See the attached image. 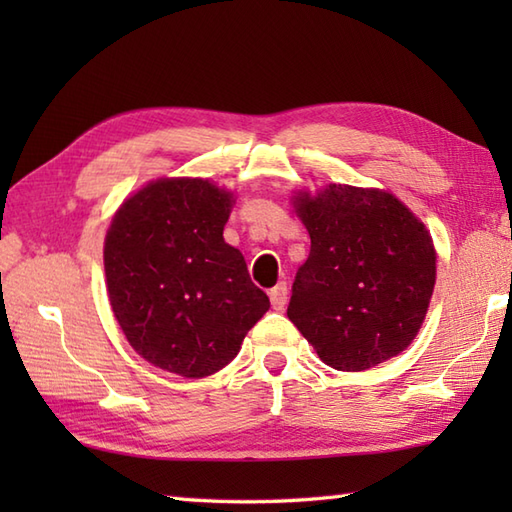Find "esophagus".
Listing matches in <instances>:
<instances>
[{
    "mask_svg": "<svg viewBox=\"0 0 512 512\" xmlns=\"http://www.w3.org/2000/svg\"><path fill=\"white\" fill-rule=\"evenodd\" d=\"M270 297V306H273L275 310H284L286 301H288V286L284 284V281H279V284L268 292Z\"/></svg>",
    "mask_w": 512,
    "mask_h": 512,
    "instance_id": "1",
    "label": "esophagus"
}]
</instances>
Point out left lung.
Here are the masks:
<instances>
[{"label": "left lung", "mask_w": 512, "mask_h": 512, "mask_svg": "<svg viewBox=\"0 0 512 512\" xmlns=\"http://www.w3.org/2000/svg\"><path fill=\"white\" fill-rule=\"evenodd\" d=\"M310 235L288 319L325 365L365 372L405 352L427 317L436 246L394 193L325 184L290 198Z\"/></svg>", "instance_id": "8db88e82"}]
</instances>
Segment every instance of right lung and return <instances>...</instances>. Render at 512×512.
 I'll list each match as a JSON object with an SVG mask.
<instances>
[{"label": "right lung", "instance_id": "add662e5", "mask_svg": "<svg viewBox=\"0 0 512 512\" xmlns=\"http://www.w3.org/2000/svg\"><path fill=\"white\" fill-rule=\"evenodd\" d=\"M231 189L158 178L118 206L105 235V286L125 339L184 378L220 372L270 308L244 255L224 242Z\"/></svg>", "mask_w": 512, "mask_h": 512}]
</instances>
